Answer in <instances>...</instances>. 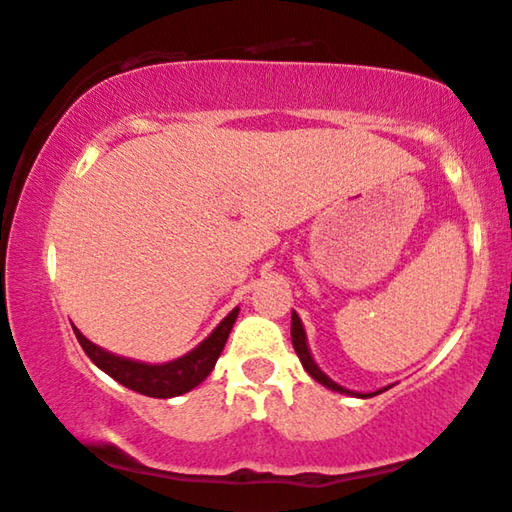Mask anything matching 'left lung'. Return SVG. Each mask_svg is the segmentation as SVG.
Here are the masks:
<instances>
[{
	"label": "left lung",
	"mask_w": 512,
	"mask_h": 512,
	"mask_svg": "<svg viewBox=\"0 0 512 512\" xmlns=\"http://www.w3.org/2000/svg\"><path fill=\"white\" fill-rule=\"evenodd\" d=\"M292 345L296 349V354H299V358H301L305 372H308V375L315 379V381H319V384H322V386L331 388V391H338V393H345V395H356V398H372V395H379V393L388 391V388H381V391H377V393H354V391H347V388H342L340 384H335L333 379L326 377L324 372L319 370V365L315 363V358L310 356L308 342H305L303 324H301V319H299V315H296V312H292Z\"/></svg>",
	"instance_id": "1"
}]
</instances>
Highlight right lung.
<instances>
[{"label": "right lung", "instance_id": "add662e5", "mask_svg": "<svg viewBox=\"0 0 512 512\" xmlns=\"http://www.w3.org/2000/svg\"><path fill=\"white\" fill-rule=\"evenodd\" d=\"M239 315V308H234L223 322H220L207 340H202L193 352L177 358V361L163 363V365H149L140 361H131V358L114 356L105 349L96 347L94 342H89L85 335L73 326L75 338H78L80 347L85 349V354L101 368L105 375H110L114 381H119L121 386L131 388L135 393L147 395V398H177V395L188 393L190 388L200 386L204 379L209 377V372L216 365L220 352H223L230 331Z\"/></svg>", "mask_w": 512, "mask_h": 512}]
</instances>
